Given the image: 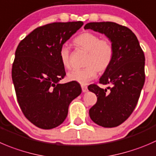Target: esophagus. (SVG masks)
I'll list each match as a JSON object with an SVG mask.
<instances>
[{"label":"esophagus","instance_id":"obj_1","mask_svg":"<svg viewBox=\"0 0 156 156\" xmlns=\"http://www.w3.org/2000/svg\"><path fill=\"white\" fill-rule=\"evenodd\" d=\"M81 89H82V91L84 92V93H85V92H87V86H84V85H82L81 86Z\"/></svg>","mask_w":156,"mask_h":156}]
</instances>
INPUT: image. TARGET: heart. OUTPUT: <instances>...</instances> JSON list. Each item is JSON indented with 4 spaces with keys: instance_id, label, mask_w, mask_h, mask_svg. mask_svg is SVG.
<instances>
[{
    "instance_id": "b5f03b06",
    "label": "heart",
    "mask_w": 156,
    "mask_h": 156,
    "mask_svg": "<svg viewBox=\"0 0 156 156\" xmlns=\"http://www.w3.org/2000/svg\"><path fill=\"white\" fill-rule=\"evenodd\" d=\"M74 42L78 47L88 52V55L84 64L86 67L69 72L68 79L84 85L96 77L97 72H104L108 69L113 59V45L108 39H100L98 35L90 32L81 33ZM59 58L66 69L72 67L70 51L66 45H63L60 49Z\"/></svg>"
}]
</instances>
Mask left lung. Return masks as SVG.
<instances>
[{
	"label": "left lung",
	"mask_w": 156,
	"mask_h": 156,
	"mask_svg": "<svg viewBox=\"0 0 156 156\" xmlns=\"http://www.w3.org/2000/svg\"><path fill=\"white\" fill-rule=\"evenodd\" d=\"M84 28L104 34L113 45V59L100 78L101 84L111 87L103 89L96 84L88 86V90L98 98L89 115L99 126L115 127L130 116L138 102L145 82L144 53L136 35L124 26L93 22Z\"/></svg>",
	"instance_id": "left-lung-1"
}]
</instances>
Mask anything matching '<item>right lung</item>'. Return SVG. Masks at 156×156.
Segmentation results:
<instances>
[{
  "label": "right lung",
  "instance_id": "1",
  "mask_svg": "<svg viewBox=\"0 0 156 156\" xmlns=\"http://www.w3.org/2000/svg\"><path fill=\"white\" fill-rule=\"evenodd\" d=\"M83 22L52 23L35 29L18 45L12 80L24 116L39 128L50 129L64 122L69 106L81 93L75 81L59 84L66 76L59 50Z\"/></svg>",
  "mask_w": 156,
  "mask_h": 156
}]
</instances>
